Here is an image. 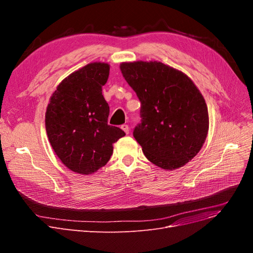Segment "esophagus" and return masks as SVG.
<instances>
[{
    "mask_svg": "<svg viewBox=\"0 0 253 253\" xmlns=\"http://www.w3.org/2000/svg\"><path fill=\"white\" fill-rule=\"evenodd\" d=\"M121 128L123 129V131L125 132L126 134H129V131H130V130H129V127H128V125H125V124H124V125H122V126H121Z\"/></svg>",
    "mask_w": 253,
    "mask_h": 253,
    "instance_id": "esophagus-1",
    "label": "esophagus"
}]
</instances>
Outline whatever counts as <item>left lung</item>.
I'll return each mask as SVG.
<instances>
[{"mask_svg": "<svg viewBox=\"0 0 253 253\" xmlns=\"http://www.w3.org/2000/svg\"><path fill=\"white\" fill-rule=\"evenodd\" d=\"M122 75L140 100L133 136L149 161L173 170L192 159L205 142L209 118L205 99L182 72L159 61L120 64Z\"/></svg>", "mask_w": 253, "mask_h": 253, "instance_id": "obj_1", "label": "left lung"}]
</instances>
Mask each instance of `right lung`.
<instances>
[{"mask_svg": "<svg viewBox=\"0 0 253 253\" xmlns=\"http://www.w3.org/2000/svg\"><path fill=\"white\" fill-rule=\"evenodd\" d=\"M110 64L91 62L66 77L50 97L47 135L60 161L76 173L92 174L109 162L113 144L125 135L108 124L110 106L102 86Z\"/></svg>", "mask_w": 253, "mask_h": 253, "instance_id": "obj_1", "label": "right lung"}]
</instances>
